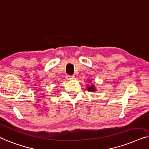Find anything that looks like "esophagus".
<instances>
[{
	"label": "esophagus",
	"mask_w": 149,
	"mask_h": 149,
	"mask_svg": "<svg viewBox=\"0 0 149 149\" xmlns=\"http://www.w3.org/2000/svg\"><path fill=\"white\" fill-rule=\"evenodd\" d=\"M74 77H75L74 75H65V78L68 79V80H72V79H74Z\"/></svg>",
	"instance_id": "obj_1"
}]
</instances>
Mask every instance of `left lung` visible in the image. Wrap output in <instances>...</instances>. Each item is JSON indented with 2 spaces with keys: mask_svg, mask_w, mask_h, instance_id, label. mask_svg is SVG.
Instances as JSON below:
<instances>
[{
  "mask_svg": "<svg viewBox=\"0 0 149 149\" xmlns=\"http://www.w3.org/2000/svg\"><path fill=\"white\" fill-rule=\"evenodd\" d=\"M87 89L88 91H95V87L93 84L89 86H87Z\"/></svg>",
  "mask_w": 149,
  "mask_h": 149,
  "instance_id": "1",
  "label": "left lung"
}]
</instances>
